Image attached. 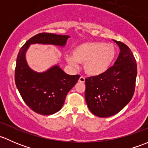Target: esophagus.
Wrapping results in <instances>:
<instances>
[{"mask_svg": "<svg viewBox=\"0 0 148 148\" xmlns=\"http://www.w3.org/2000/svg\"><path fill=\"white\" fill-rule=\"evenodd\" d=\"M79 82H81V83L85 82L84 77H82V76H81V77H79Z\"/></svg>", "mask_w": 148, "mask_h": 148, "instance_id": "obj_1", "label": "esophagus"}]
</instances>
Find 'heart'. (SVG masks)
Returning a JSON list of instances; mask_svg holds the SVG:
<instances>
[{
  "mask_svg": "<svg viewBox=\"0 0 148 148\" xmlns=\"http://www.w3.org/2000/svg\"><path fill=\"white\" fill-rule=\"evenodd\" d=\"M116 56V49L112 44L103 42H89L74 48L73 55L66 56L70 64L77 66L84 64L86 74L99 75L108 70Z\"/></svg>",
  "mask_w": 148,
  "mask_h": 148,
  "instance_id": "obj_1",
  "label": "heart"
}]
</instances>
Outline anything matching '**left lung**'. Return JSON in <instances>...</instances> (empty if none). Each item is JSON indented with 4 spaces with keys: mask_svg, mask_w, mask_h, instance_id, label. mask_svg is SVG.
Masks as SVG:
<instances>
[{
    "mask_svg": "<svg viewBox=\"0 0 148 148\" xmlns=\"http://www.w3.org/2000/svg\"><path fill=\"white\" fill-rule=\"evenodd\" d=\"M120 53L107 71L85 79V99L92 114L99 117L114 115L132 98L136 82L137 63L126 44L113 40Z\"/></svg>",
    "mask_w": 148,
    "mask_h": 148,
    "instance_id": "8db88e82",
    "label": "left lung"
}]
</instances>
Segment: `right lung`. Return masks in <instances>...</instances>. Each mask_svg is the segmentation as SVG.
I'll return each instance as SVG.
<instances>
[{"mask_svg":"<svg viewBox=\"0 0 148 148\" xmlns=\"http://www.w3.org/2000/svg\"><path fill=\"white\" fill-rule=\"evenodd\" d=\"M69 38L66 35L40 33L28 40L18 53L15 69L16 85L25 103L40 114L50 115L60 110L66 96L80 75H69L59 66H54L45 72L33 71L26 63V52L34 44L64 46Z\"/></svg>","mask_w":148,"mask_h":148,"instance_id":"add662e5","label":"right lung"}]
</instances>
